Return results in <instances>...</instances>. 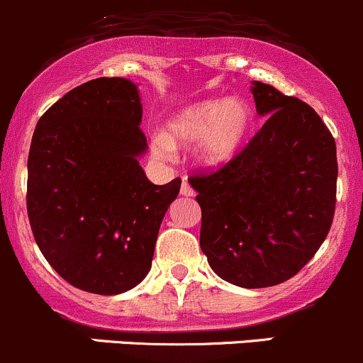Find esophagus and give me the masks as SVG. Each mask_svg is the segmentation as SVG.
Masks as SVG:
<instances>
[{"label":"esophagus","instance_id":"34e87169","mask_svg":"<svg viewBox=\"0 0 363 363\" xmlns=\"http://www.w3.org/2000/svg\"><path fill=\"white\" fill-rule=\"evenodd\" d=\"M180 194H182V196H185V197H192L194 194H196V192H194V189H192V186L189 185V183H186L185 180H183V183H182V189H180Z\"/></svg>","mask_w":363,"mask_h":363}]
</instances>
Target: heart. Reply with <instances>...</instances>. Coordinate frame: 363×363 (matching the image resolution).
Listing matches in <instances>:
<instances>
[{"label":"heart","instance_id":"heart-1","mask_svg":"<svg viewBox=\"0 0 363 363\" xmlns=\"http://www.w3.org/2000/svg\"><path fill=\"white\" fill-rule=\"evenodd\" d=\"M253 125V110L241 98L204 99L182 108L167 121L166 134L152 140V154L171 160L174 148L195 143L194 159L204 167L229 164L245 147Z\"/></svg>","mask_w":363,"mask_h":363}]
</instances>
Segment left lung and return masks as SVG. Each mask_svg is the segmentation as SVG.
Masks as SVG:
<instances>
[{
    "label": "left lung",
    "mask_w": 363,
    "mask_h": 363,
    "mask_svg": "<svg viewBox=\"0 0 363 363\" xmlns=\"http://www.w3.org/2000/svg\"><path fill=\"white\" fill-rule=\"evenodd\" d=\"M267 117L245 150L216 173L192 177L203 211L201 250L225 281L278 285L313 259L330 230L337 155L330 130L304 101L252 82Z\"/></svg>",
    "instance_id": "1"
}]
</instances>
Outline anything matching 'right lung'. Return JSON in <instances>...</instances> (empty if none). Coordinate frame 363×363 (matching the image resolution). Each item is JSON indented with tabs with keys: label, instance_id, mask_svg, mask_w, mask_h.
<instances>
[{
	"label": "right lung",
	"instance_id": "right-lung-1",
	"mask_svg": "<svg viewBox=\"0 0 363 363\" xmlns=\"http://www.w3.org/2000/svg\"><path fill=\"white\" fill-rule=\"evenodd\" d=\"M140 91L96 78L52 104L28 157V215L47 262L69 285L117 295L143 281L182 180L154 185L140 166Z\"/></svg>",
	"mask_w": 363,
	"mask_h": 363
}]
</instances>
